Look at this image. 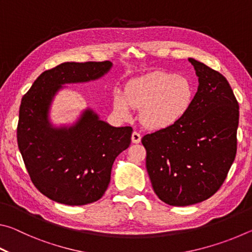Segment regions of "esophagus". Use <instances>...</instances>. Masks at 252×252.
Listing matches in <instances>:
<instances>
[{
    "instance_id": "obj_1",
    "label": "esophagus",
    "mask_w": 252,
    "mask_h": 252,
    "mask_svg": "<svg viewBox=\"0 0 252 252\" xmlns=\"http://www.w3.org/2000/svg\"><path fill=\"white\" fill-rule=\"evenodd\" d=\"M131 139H132V142H133V143H140V141H141V134H140L139 132L134 131L133 133H132Z\"/></svg>"
}]
</instances>
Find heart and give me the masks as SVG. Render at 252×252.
I'll return each instance as SVG.
<instances>
[{
	"label": "heart",
	"mask_w": 252,
	"mask_h": 252,
	"mask_svg": "<svg viewBox=\"0 0 252 252\" xmlns=\"http://www.w3.org/2000/svg\"><path fill=\"white\" fill-rule=\"evenodd\" d=\"M193 87L185 76L156 71L126 84L125 95L116 92L113 108L120 117H129L131 108L140 109V121L149 129L158 130L177 123L189 110Z\"/></svg>",
	"instance_id": "b5f03b06"
}]
</instances>
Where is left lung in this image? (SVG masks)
<instances>
[{
  "mask_svg": "<svg viewBox=\"0 0 252 252\" xmlns=\"http://www.w3.org/2000/svg\"><path fill=\"white\" fill-rule=\"evenodd\" d=\"M199 78L189 110L173 126L146 134V165L158 198L190 206L222 186L237 153L239 103L224 76L189 59Z\"/></svg>",
  "mask_w": 252,
  "mask_h": 252,
  "instance_id": "1",
  "label": "left lung"
}]
</instances>
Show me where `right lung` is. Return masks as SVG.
Returning <instances> with one entry per match:
<instances>
[{"label":"right lung","instance_id":"right-lung-1","mask_svg":"<svg viewBox=\"0 0 252 252\" xmlns=\"http://www.w3.org/2000/svg\"><path fill=\"white\" fill-rule=\"evenodd\" d=\"M112 63L65 62L46 70L22 97L16 138L24 165L37 190L55 202L83 206L108 189L116 158L129 148L131 126L114 127L87 110L69 129H53L48 111L62 84L95 80Z\"/></svg>","mask_w":252,"mask_h":252}]
</instances>
